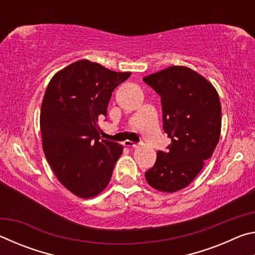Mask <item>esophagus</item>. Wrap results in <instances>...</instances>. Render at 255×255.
Instances as JSON below:
<instances>
[{"mask_svg": "<svg viewBox=\"0 0 255 255\" xmlns=\"http://www.w3.org/2000/svg\"><path fill=\"white\" fill-rule=\"evenodd\" d=\"M125 146H127V147H137V144L133 143V141H130V140H126L124 143Z\"/></svg>", "mask_w": 255, "mask_h": 255, "instance_id": "34e87169", "label": "esophagus"}]
</instances>
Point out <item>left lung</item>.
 <instances>
[{
	"label": "left lung",
	"instance_id": "8db88e82",
	"mask_svg": "<svg viewBox=\"0 0 255 255\" xmlns=\"http://www.w3.org/2000/svg\"><path fill=\"white\" fill-rule=\"evenodd\" d=\"M159 97L163 129L171 138L145 172L150 187L175 192L189 185L211 157L221 137L218 93L204 76L184 66H171L143 79Z\"/></svg>",
	"mask_w": 255,
	"mask_h": 255
}]
</instances>
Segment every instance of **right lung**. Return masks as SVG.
<instances>
[{
  "instance_id": "right-lung-1",
  "label": "right lung",
  "mask_w": 255,
  "mask_h": 255,
  "mask_svg": "<svg viewBox=\"0 0 255 255\" xmlns=\"http://www.w3.org/2000/svg\"><path fill=\"white\" fill-rule=\"evenodd\" d=\"M130 74L82 59L56 73L47 86L40 111L42 148L59 182L77 197L102 192L123 154L122 145L100 140L98 122L107 117L114 90Z\"/></svg>"
}]
</instances>
